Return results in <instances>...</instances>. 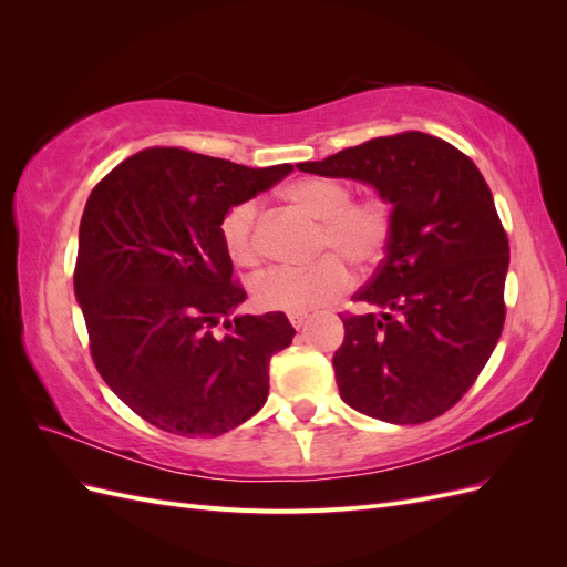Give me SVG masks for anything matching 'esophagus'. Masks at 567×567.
Instances as JSON below:
<instances>
[{"mask_svg":"<svg viewBox=\"0 0 567 567\" xmlns=\"http://www.w3.org/2000/svg\"><path fill=\"white\" fill-rule=\"evenodd\" d=\"M307 317H310L307 312H288V321L293 323L296 329H302V323L307 321Z\"/></svg>","mask_w":567,"mask_h":567,"instance_id":"esophagus-1","label":"esophagus"}]
</instances>
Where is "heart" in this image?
I'll use <instances>...</instances> for the list:
<instances>
[{
	"mask_svg": "<svg viewBox=\"0 0 567 567\" xmlns=\"http://www.w3.org/2000/svg\"><path fill=\"white\" fill-rule=\"evenodd\" d=\"M284 200L321 221L317 234L319 260L310 267H271L252 281V296L267 310L310 312L336 300L352 286L348 262L359 269L379 265L394 231V208L383 196L352 200V188L331 177H302L290 182ZM219 238L236 265L260 262L257 205L241 200L219 219Z\"/></svg>",
	"mask_w": 567,
	"mask_h": 567,
	"instance_id": "obj_1",
	"label": "heart"
}]
</instances>
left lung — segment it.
<instances>
[{
	"label": "left lung",
	"mask_w": 567,
	"mask_h": 567,
	"mask_svg": "<svg viewBox=\"0 0 567 567\" xmlns=\"http://www.w3.org/2000/svg\"><path fill=\"white\" fill-rule=\"evenodd\" d=\"M298 169L371 184L394 208V231L371 281L340 312L333 354L340 398L388 423L450 411L499 342L508 236L475 163L423 132L379 136Z\"/></svg>",
	"instance_id": "obj_1"
}]
</instances>
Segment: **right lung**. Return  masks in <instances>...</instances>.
I'll use <instances>...</instances> for the list:
<instances>
[{
    "label": "right lung",
    "mask_w": 567,
    "mask_h": 567,
    "mask_svg": "<svg viewBox=\"0 0 567 567\" xmlns=\"http://www.w3.org/2000/svg\"><path fill=\"white\" fill-rule=\"evenodd\" d=\"M293 165L252 169L177 146L134 153L84 205L75 296L106 385L165 433L217 437L262 409L269 359L296 329L246 300L219 219Z\"/></svg>",
    "instance_id": "1"
}]
</instances>
